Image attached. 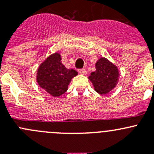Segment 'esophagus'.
<instances>
[{"instance_id": "esophagus-1", "label": "esophagus", "mask_w": 154, "mask_h": 154, "mask_svg": "<svg viewBox=\"0 0 154 154\" xmlns=\"http://www.w3.org/2000/svg\"><path fill=\"white\" fill-rule=\"evenodd\" d=\"M78 72L80 73V74H83V75H86V69H79Z\"/></svg>"}]
</instances>
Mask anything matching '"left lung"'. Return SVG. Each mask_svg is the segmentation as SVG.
I'll return each instance as SVG.
<instances>
[{
    "mask_svg": "<svg viewBox=\"0 0 154 154\" xmlns=\"http://www.w3.org/2000/svg\"><path fill=\"white\" fill-rule=\"evenodd\" d=\"M95 71L88 77L94 91L100 94H106L114 89L119 82V68L106 57H100L95 63Z\"/></svg>",
    "mask_w": 154,
    "mask_h": 154,
    "instance_id": "8db88e82",
    "label": "left lung"
}]
</instances>
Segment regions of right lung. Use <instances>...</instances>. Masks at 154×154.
Returning <instances> with one entry per match:
<instances>
[{
    "label": "right lung",
    "instance_id": "right-lung-1",
    "mask_svg": "<svg viewBox=\"0 0 154 154\" xmlns=\"http://www.w3.org/2000/svg\"><path fill=\"white\" fill-rule=\"evenodd\" d=\"M78 73L68 69L61 62L59 52L51 54L38 66L36 81L38 86L53 97H60L68 90L70 82Z\"/></svg>",
    "mask_w": 154,
    "mask_h": 154
}]
</instances>
